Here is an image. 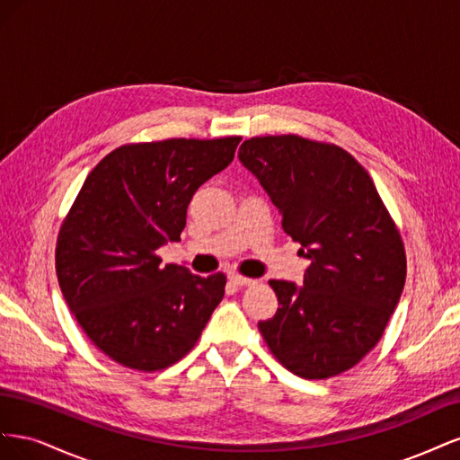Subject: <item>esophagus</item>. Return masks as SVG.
I'll return each mask as SVG.
<instances>
[{
    "instance_id": "obj_1",
    "label": "esophagus",
    "mask_w": 460,
    "mask_h": 460,
    "mask_svg": "<svg viewBox=\"0 0 460 460\" xmlns=\"http://www.w3.org/2000/svg\"><path fill=\"white\" fill-rule=\"evenodd\" d=\"M228 278H230V282H232L234 286H240V288L253 286V284H255L253 278H247V276H242V274H230Z\"/></svg>"
}]
</instances>
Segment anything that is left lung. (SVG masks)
Listing matches in <instances>:
<instances>
[{
  "label": "left lung",
  "mask_w": 460,
  "mask_h": 460,
  "mask_svg": "<svg viewBox=\"0 0 460 460\" xmlns=\"http://www.w3.org/2000/svg\"><path fill=\"white\" fill-rule=\"evenodd\" d=\"M282 228L311 259L303 288L270 280L274 318L259 323L278 363L307 380L353 368L380 341L407 278L401 232L370 174L336 144L296 134L249 137L238 153Z\"/></svg>",
  "instance_id": "1"
}]
</instances>
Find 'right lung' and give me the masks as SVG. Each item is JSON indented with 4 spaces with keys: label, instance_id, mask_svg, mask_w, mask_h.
<instances>
[{
    "label": "right lung",
    "instance_id": "obj_1",
    "mask_svg": "<svg viewBox=\"0 0 460 460\" xmlns=\"http://www.w3.org/2000/svg\"><path fill=\"white\" fill-rule=\"evenodd\" d=\"M240 136L127 144L105 155L68 208L55 270L68 309L115 363L142 372L178 363L225 297L226 276L161 264L198 188L225 171Z\"/></svg>",
    "mask_w": 460,
    "mask_h": 460
}]
</instances>
